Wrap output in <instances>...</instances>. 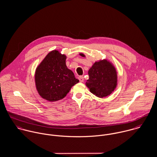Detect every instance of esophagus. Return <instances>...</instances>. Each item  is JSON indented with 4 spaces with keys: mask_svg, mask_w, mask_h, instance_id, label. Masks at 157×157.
<instances>
[{
    "mask_svg": "<svg viewBox=\"0 0 157 157\" xmlns=\"http://www.w3.org/2000/svg\"><path fill=\"white\" fill-rule=\"evenodd\" d=\"M78 80H79L80 82L82 83L84 81V77L83 76H80V77H78Z\"/></svg>",
    "mask_w": 157,
    "mask_h": 157,
    "instance_id": "34e87169",
    "label": "esophagus"
}]
</instances>
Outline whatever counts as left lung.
Here are the masks:
<instances>
[{
    "instance_id": "8db88e82",
    "label": "left lung",
    "mask_w": 157,
    "mask_h": 157,
    "mask_svg": "<svg viewBox=\"0 0 157 157\" xmlns=\"http://www.w3.org/2000/svg\"><path fill=\"white\" fill-rule=\"evenodd\" d=\"M79 55L85 57L83 53ZM89 79L86 86L91 93L99 98L109 95L117 88L118 76L116 68L111 62L107 59L95 62L88 71Z\"/></svg>"
}]
</instances>
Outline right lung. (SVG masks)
Instances as JSON below:
<instances>
[{
    "label": "right lung",
    "instance_id": "right-lung-1",
    "mask_svg": "<svg viewBox=\"0 0 157 157\" xmlns=\"http://www.w3.org/2000/svg\"><path fill=\"white\" fill-rule=\"evenodd\" d=\"M67 56L57 50L49 52L37 66L35 84L40 96L54 102L63 99L79 80L66 65Z\"/></svg>",
    "mask_w": 157,
    "mask_h": 157
}]
</instances>
